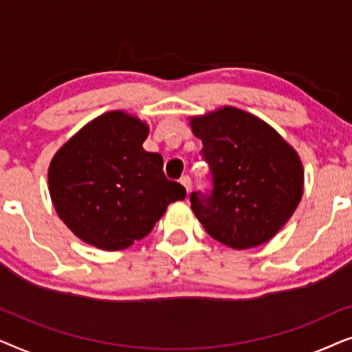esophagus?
<instances>
[{"instance_id": "34e87169", "label": "esophagus", "mask_w": 352, "mask_h": 352, "mask_svg": "<svg viewBox=\"0 0 352 352\" xmlns=\"http://www.w3.org/2000/svg\"><path fill=\"white\" fill-rule=\"evenodd\" d=\"M181 184L184 186L186 192H187V194H189L190 189H192V181H190V177H189V176H182V177H181Z\"/></svg>"}]
</instances>
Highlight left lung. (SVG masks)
Instances as JSON below:
<instances>
[{"label": "left lung", "mask_w": 352, "mask_h": 352, "mask_svg": "<svg viewBox=\"0 0 352 352\" xmlns=\"http://www.w3.org/2000/svg\"><path fill=\"white\" fill-rule=\"evenodd\" d=\"M213 175V192L190 195L206 232L235 250L266 243L300 205L305 170L298 152L256 115L224 105L190 117Z\"/></svg>", "instance_id": "8db88e82"}]
</instances>
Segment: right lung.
Listing matches in <instances>:
<instances>
[{"instance_id": "1", "label": "right lung", "mask_w": 352, "mask_h": 352, "mask_svg": "<svg viewBox=\"0 0 352 352\" xmlns=\"http://www.w3.org/2000/svg\"><path fill=\"white\" fill-rule=\"evenodd\" d=\"M148 124L110 110L52 157L47 186L56 213L85 243L118 252L146 237L186 189L163 175L160 153L144 151Z\"/></svg>"}]
</instances>
